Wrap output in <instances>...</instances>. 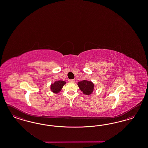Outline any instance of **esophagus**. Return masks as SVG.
Here are the masks:
<instances>
[{
  "label": "esophagus",
  "instance_id": "esophagus-1",
  "mask_svg": "<svg viewBox=\"0 0 148 148\" xmlns=\"http://www.w3.org/2000/svg\"><path fill=\"white\" fill-rule=\"evenodd\" d=\"M69 82H75V80H74V79L69 80Z\"/></svg>",
  "mask_w": 148,
  "mask_h": 148
}]
</instances>
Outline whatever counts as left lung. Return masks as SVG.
I'll list each match as a JSON object with an SVG mask.
<instances>
[{
	"label": "left lung",
	"mask_w": 148,
	"mask_h": 148,
	"mask_svg": "<svg viewBox=\"0 0 148 148\" xmlns=\"http://www.w3.org/2000/svg\"><path fill=\"white\" fill-rule=\"evenodd\" d=\"M77 85L82 93L85 95H90L94 90V84L90 81H81L77 83Z\"/></svg>",
	"instance_id": "obj_1"
}]
</instances>
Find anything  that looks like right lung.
Masks as SVG:
<instances>
[{
	"mask_svg": "<svg viewBox=\"0 0 148 148\" xmlns=\"http://www.w3.org/2000/svg\"><path fill=\"white\" fill-rule=\"evenodd\" d=\"M66 84V81H64L59 80L55 81L54 84H51L50 85L51 91L54 93L58 94L61 90L63 86Z\"/></svg>",
	"mask_w": 148,
	"mask_h": 148,
	"instance_id": "right-lung-1",
	"label": "right lung"
}]
</instances>
